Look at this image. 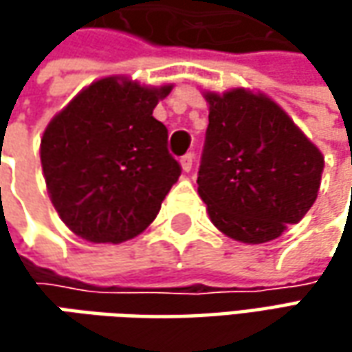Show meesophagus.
Instances as JSON below:
<instances>
[{
	"label": "esophagus",
	"mask_w": 352,
	"mask_h": 352,
	"mask_svg": "<svg viewBox=\"0 0 352 352\" xmlns=\"http://www.w3.org/2000/svg\"><path fill=\"white\" fill-rule=\"evenodd\" d=\"M180 164H182L184 172H190V170H192V166H194V155H192V153L184 155L182 158H180Z\"/></svg>",
	"instance_id": "1"
}]
</instances>
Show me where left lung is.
<instances>
[{"label":"left lung","mask_w":352,"mask_h":352,"mask_svg":"<svg viewBox=\"0 0 352 352\" xmlns=\"http://www.w3.org/2000/svg\"><path fill=\"white\" fill-rule=\"evenodd\" d=\"M206 100L210 125L197 192L211 221L241 243L272 241L314 206L323 156L263 94L233 89Z\"/></svg>","instance_id":"obj_1"}]
</instances>
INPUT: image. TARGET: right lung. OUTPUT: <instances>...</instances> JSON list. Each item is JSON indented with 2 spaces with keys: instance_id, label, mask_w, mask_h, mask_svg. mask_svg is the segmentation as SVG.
<instances>
[{
  "instance_id": "add662e5",
  "label": "right lung",
  "mask_w": 352,
  "mask_h": 352,
  "mask_svg": "<svg viewBox=\"0 0 352 352\" xmlns=\"http://www.w3.org/2000/svg\"><path fill=\"white\" fill-rule=\"evenodd\" d=\"M172 86L103 78L48 123L41 162L54 208L76 235L123 243L153 223L182 166L153 117Z\"/></svg>"
}]
</instances>
